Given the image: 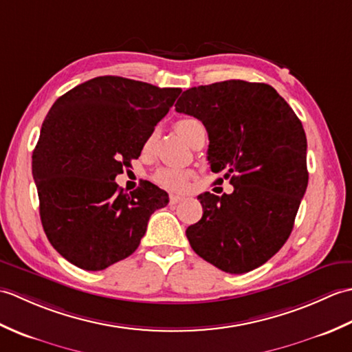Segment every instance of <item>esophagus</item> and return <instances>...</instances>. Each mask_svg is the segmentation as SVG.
Returning a JSON list of instances; mask_svg holds the SVG:
<instances>
[{"instance_id":"esophagus-1","label":"esophagus","mask_w":352,"mask_h":352,"mask_svg":"<svg viewBox=\"0 0 352 352\" xmlns=\"http://www.w3.org/2000/svg\"><path fill=\"white\" fill-rule=\"evenodd\" d=\"M184 199H186L184 197L174 195V193H170V195H169V203L170 204H178V203H182V201H184Z\"/></svg>"}]
</instances>
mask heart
<instances>
[{
	"label": "heart",
	"mask_w": 352,
	"mask_h": 352,
	"mask_svg": "<svg viewBox=\"0 0 352 352\" xmlns=\"http://www.w3.org/2000/svg\"><path fill=\"white\" fill-rule=\"evenodd\" d=\"M203 129L204 125L195 118H183V119H178L175 122L177 133L180 134L188 144H192L193 139L197 138V134ZM151 142H153V138H148V140L145 142V149H149ZM190 175L192 172L188 169L174 168V166H162L154 172L153 182L166 190L182 192L188 188Z\"/></svg>",
	"instance_id": "b5f03b06"
}]
</instances>
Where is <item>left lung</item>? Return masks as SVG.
Masks as SVG:
<instances>
[{
    "label": "left lung",
    "mask_w": 352,
    "mask_h": 352,
    "mask_svg": "<svg viewBox=\"0 0 352 352\" xmlns=\"http://www.w3.org/2000/svg\"><path fill=\"white\" fill-rule=\"evenodd\" d=\"M175 110L204 124L210 168L234 186L198 197L203 218L186 230L192 250L223 272H250L294 228L309 183L302 124L272 86L243 80L188 89Z\"/></svg>",
    "instance_id": "left-lung-1"
}]
</instances>
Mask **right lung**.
<instances>
[{
	"mask_svg": "<svg viewBox=\"0 0 352 352\" xmlns=\"http://www.w3.org/2000/svg\"><path fill=\"white\" fill-rule=\"evenodd\" d=\"M178 87L124 77H96L50 109L33 151V178L45 234L85 271H102L138 250L168 193L145 183L130 193L115 178L138 159L166 116Z\"/></svg>",
	"mask_w": 352,
	"mask_h": 352,
	"instance_id": "1",
	"label": "right lung"
}]
</instances>
